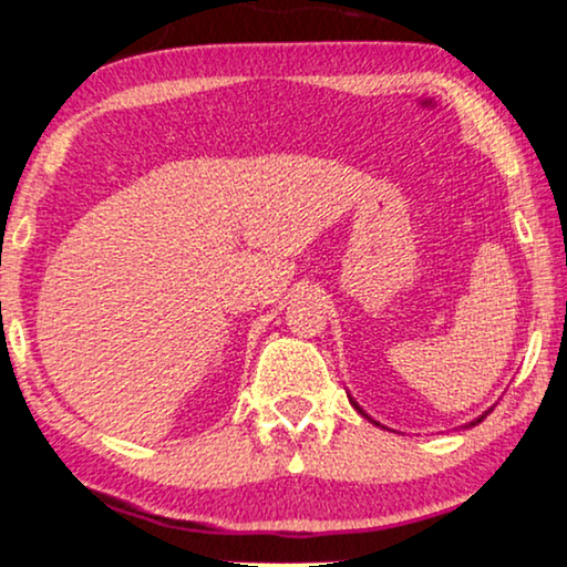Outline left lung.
I'll return each instance as SVG.
<instances>
[{"instance_id": "obj_1", "label": "left lung", "mask_w": 567, "mask_h": 567, "mask_svg": "<svg viewBox=\"0 0 567 567\" xmlns=\"http://www.w3.org/2000/svg\"><path fill=\"white\" fill-rule=\"evenodd\" d=\"M352 404H354V408H358V410H360V415H365V410H362L358 402H354V400H352ZM365 417H368V415H365ZM484 417H486V412H484V415H481V417H476V421H471V425H476V423H481V421H484ZM373 423H375V421H373Z\"/></svg>"}]
</instances>
